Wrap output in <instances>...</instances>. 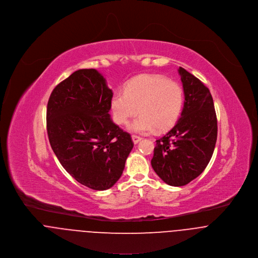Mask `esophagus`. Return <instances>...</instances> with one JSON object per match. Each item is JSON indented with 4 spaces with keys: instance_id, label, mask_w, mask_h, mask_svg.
Instances as JSON below:
<instances>
[{
    "instance_id": "1",
    "label": "esophagus",
    "mask_w": 258,
    "mask_h": 258,
    "mask_svg": "<svg viewBox=\"0 0 258 258\" xmlns=\"http://www.w3.org/2000/svg\"><path fill=\"white\" fill-rule=\"evenodd\" d=\"M132 139H133V142H134L135 145L139 144V143L142 141V138H140V137H138V136H136V135H133V136H132Z\"/></svg>"
}]
</instances>
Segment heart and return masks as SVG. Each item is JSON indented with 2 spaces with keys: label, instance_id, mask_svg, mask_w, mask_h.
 <instances>
[{
  "label": "heart",
  "instance_id": "obj_1",
  "mask_svg": "<svg viewBox=\"0 0 258 258\" xmlns=\"http://www.w3.org/2000/svg\"><path fill=\"white\" fill-rule=\"evenodd\" d=\"M183 103L179 84L158 75L139 76L130 81L124 91H116L110 100L115 123L127 124L138 112L141 115L130 125L138 134L163 132L177 120Z\"/></svg>",
  "mask_w": 258,
  "mask_h": 258
}]
</instances>
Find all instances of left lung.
Instances as JSON below:
<instances>
[{
  "instance_id": "8db88e82",
  "label": "left lung",
  "mask_w": 258,
  "mask_h": 258,
  "mask_svg": "<svg viewBox=\"0 0 258 258\" xmlns=\"http://www.w3.org/2000/svg\"><path fill=\"white\" fill-rule=\"evenodd\" d=\"M184 93L181 116L156 140L152 166L168 185L182 186L206 169L215 148L217 119L209 90L202 81L179 67Z\"/></svg>"
}]
</instances>
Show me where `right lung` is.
Segmentation results:
<instances>
[{
    "mask_svg": "<svg viewBox=\"0 0 258 258\" xmlns=\"http://www.w3.org/2000/svg\"><path fill=\"white\" fill-rule=\"evenodd\" d=\"M111 97L103 75L83 69L53 89L47 107L54 155L77 181L95 190L118 180L134 148L131 135L110 118Z\"/></svg>",
    "mask_w": 258,
    "mask_h": 258,
    "instance_id": "right-lung-1",
    "label": "right lung"
}]
</instances>
